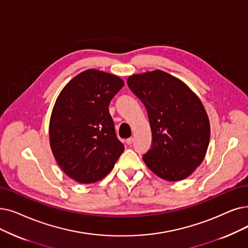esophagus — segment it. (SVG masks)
I'll return each mask as SVG.
<instances>
[{"mask_svg":"<svg viewBox=\"0 0 248 248\" xmlns=\"http://www.w3.org/2000/svg\"><path fill=\"white\" fill-rule=\"evenodd\" d=\"M133 142H134V139H133V138H128V139L125 140V143H126L127 145H132Z\"/></svg>","mask_w":248,"mask_h":248,"instance_id":"34e87169","label":"esophagus"}]
</instances>
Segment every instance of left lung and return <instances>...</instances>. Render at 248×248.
Returning <instances> with one entry per match:
<instances>
[{"instance_id":"left-lung-1","label":"left lung","mask_w":248,"mask_h":248,"mask_svg":"<svg viewBox=\"0 0 248 248\" xmlns=\"http://www.w3.org/2000/svg\"><path fill=\"white\" fill-rule=\"evenodd\" d=\"M127 85L147 108L152 145L143 156L151 171L168 181L189 176L210 142V122L198 96L161 70L133 75Z\"/></svg>"}]
</instances>
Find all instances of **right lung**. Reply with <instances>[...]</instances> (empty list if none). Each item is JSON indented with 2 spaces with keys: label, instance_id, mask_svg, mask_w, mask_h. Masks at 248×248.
Instances as JSON below:
<instances>
[{
  "label": "right lung",
  "instance_id": "right-lung-1",
  "mask_svg": "<svg viewBox=\"0 0 248 248\" xmlns=\"http://www.w3.org/2000/svg\"><path fill=\"white\" fill-rule=\"evenodd\" d=\"M124 85L115 75L87 70L57 98L49 122L50 148L64 173L80 184L105 177L124 152L108 110Z\"/></svg>",
  "mask_w": 248,
  "mask_h": 248
}]
</instances>
